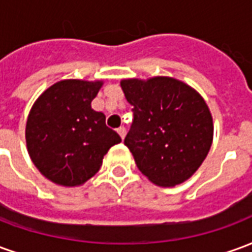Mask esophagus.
<instances>
[{"mask_svg": "<svg viewBox=\"0 0 252 252\" xmlns=\"http://www.w3.org/2000/svg\"><path fill=\"white\" fill-rule=\"evenodd\" d=\"M117 132H119V135L121 136V139H124L126 135V126H120V128H117Z\"/></svg>", "mask_w": 252, "mask_h": 252, "instance_id": "1", "label": "esophagus"}]
</instances>
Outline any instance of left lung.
I'll use <instances>...</instances> for the list:
<instances>
[{
    "instance_id": "8db88e82",
    "label": "left lung",
    "mask_w": 252,
    "mask_h": 252,
    "mask_svg": "<svg viewBox=\"0 0 252 252\" xmlns=\"http://www.w3.org/2000/svg\"><path fill=\"white\" fill-rule=\"evenodd\" d=\"M133 121L124 144L153 184L173 188L198 170L213 142L211 110L195 89L171 77L121 79Z\"/></svg>"
}]
</instances>
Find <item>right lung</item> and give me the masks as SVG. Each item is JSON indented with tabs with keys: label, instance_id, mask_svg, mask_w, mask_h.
I'll return each mask as SVG.
<instances>
[{
	"label": "right lung",
	"instance_id": "add662e5",
	"mask_svg": "<svg viewBox=\"0 0 252 252\" xmlns=\"http://www.w3.org/2000/svg\"><path fill=\"white\" fill-rule=\"evenodd\" d=\"M102 81L63 79L37 97L25 126V142L36 169L54 184L83 185L102 166L109 148L121 142L92 108Z\"/></svg>",
	"mask_w": 252,
	"mask_h": 252
}]
</instances>
